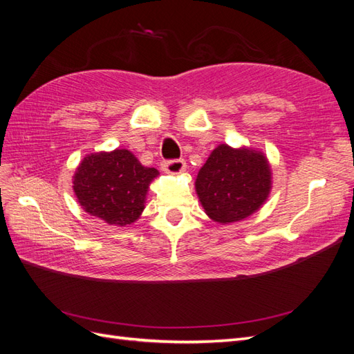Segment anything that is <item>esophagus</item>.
Instances as JSON below:
<instances>
[{"label":"esophagus","mask_w":354,"mask_h":354,"mask_svg":"<svg viewBox=\"0 0 354 354\" xmlns=\"http://www.w3.org/2000/svg\"><path fill=\"white\" fill-rule=\"evenodd\" d=\"M186 169V162L183 159H174V160H167L162 164V171L167 174H181Z\"/></svg>","instance_id":"1"}]
</instances>
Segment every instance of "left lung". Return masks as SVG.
Masks as SVG:
<instances>
[{"mask_svg": "<svg viewBox=\"0 0 354 354\" xmlns=\"http://www.w3.org/2000/svg\"><path fill=\"white\" fill-rule=\"evenodd\" d=\"M196 195L207 216L221 224L259 211L272 190L269 159L252 147L218 145L199 169Z\"/></svg>", "mask_w": 354, "mask_h": 354, "instance_id": "8db88e82", "label": "left lung"}]
</instances>
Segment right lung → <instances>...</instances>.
Wrapping results in <instances>:
<instances>
[{"label":"right lung","instance_id":"right-lung-1","mask_svg":"<svg viewBox=\"0 0 354 354\" xmlns=\"http://www.w3.org/2000/svg\"><path fill=\"white\" fill-rule=\"evenodd\" d=\"M156 168L143 167L130 151L115 149L85 156L73 174L81 208L109 226L125 227L140 218Z\"/></svg>","mask_w":354,"mask_h":354}]
</instances>
